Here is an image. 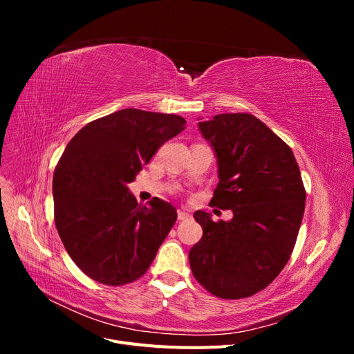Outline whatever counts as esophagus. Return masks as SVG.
Here are the masks:
<instances>
[{
    "label": "esophagus",
    "mask_w": 354,
    "mask_h": 354,
    "mask_svg": "<svg viewBox=\"0 0 354 354\" xmlns=\"http://www.w3.org/2000/svg\"><path fill=\"white\" fill-rule=\"evenodd\" d=\"M177 217H178L180 221H181V220H187V218L190 217V214L186 212V211H183V209H178V211H177Z\"/></svg>",
    "instance_id": "obj_1"
}]
</instances>
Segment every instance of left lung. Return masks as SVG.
Returning <instances> with one entry per match:
<instances>
[{
  "label": "left lung",
  "mask_w": 354,
  "mask_h": 354,
  "mask_svg": "<svg viewBox=\"0 0 354 354\" xmlns=\"http://www.w3.org/2000/svg\"><path fill=\"white\" fill-rule=\"evenodd\" d=\"M198 127L218 167L209 203L232 209L233 218L194 214L203 234L189 252L190 269L212 295L251 297L291 257L306 207L301 174L291 147L254 115L221 113Z\"/></svg>",
  "instance_id": "8db88e82"
}]
</instances>
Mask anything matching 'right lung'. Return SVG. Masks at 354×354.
Instances as JSON below:
<instances>
[{
  "mask_svg": "<svg viewBox=\"0 0 354 354\" xmlns=\"http://www.w3.org/2000/svg\"><path fill=\"white\" fill-rule=\"evenodd\" d=\"M185 118L122 109L75 134L53 177L55 221L71 259L91 279L120 286L152 264L177 220L169 202L138 203L128 189Z\"/></svg>",
  "mask_w": 354,
  "mask_h": 354,
  "instance_id": "right-lung-1",
  "label": "right lung"
}]
</instances>
